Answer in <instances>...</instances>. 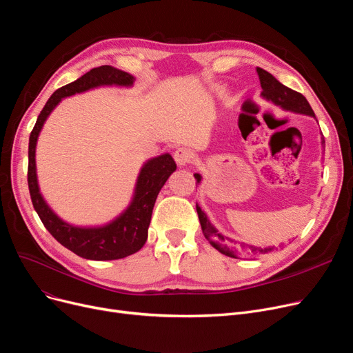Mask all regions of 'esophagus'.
<instances>
[{
    "instance_id": "esophagus-1",
    "label": "esophagus",
    "mask_w": 353,
    "mask_h": 353,
    "mask_svg": "<svg viewBox=\"0 0 353 353\" xmlns=\"http://www.w3.org/2000/svg\"><path fill=\"white\" fill-rule=\"evenodd\" d=\"M174 161L177 163V165H180V167H183V165H186V164H189L190 163V160H192V153L188 150V148H177V150L174 152Z\"/></svg>"
}]
</instances>
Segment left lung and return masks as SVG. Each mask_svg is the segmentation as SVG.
I'll list each match as a JSON object with an SVG mask.
<instances>
[{"label":"left lung","instance_id":"left-lung-1","mask_svg":"<svg viewBox=\"0 0 353 353\" xmlns=\"http://www.w3.org/2000/svg\"><path fill=\"white\" fill-rule=\"evenodd\" d=\"M256 71H257V76H259V80H261V85H262L261 96L265 100L272 101L274 105L281 107L286 111H292V113H299V114L314 117V113H313L310 104L301 94V92H296V91L290 90L289 87L283 85L281 81H277L270 72H268L266 70H263L261 67H257ZM314 119H316V117H314ZM321 143H322V145L325 144L323 136L321 139ZM194 179L197 180L196 184H199L201 181V174L194 173ZM196 210H197V214H199L203 234H205V237L209 240V243L216 250H219L220 253H223L229 257L239 259L240 256L263 254V253H269V252L273 250V248H263V249L262 248H254V246H249V249L236 248L234 245H232V240L229 237L221 234L212 225V221L209 220L208 214L205 213V210H201V208L197 205V203H196Z\"/></svg>","mask_w":353,"mask_h":353}]
</instances>
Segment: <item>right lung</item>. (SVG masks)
I'll return each mask as SVG.
<instances>
[{
	"label": "right lung",
	"instance_id": "right-lung-1",
	"mask_svg": "<svg viewBox=\"0 0 353 353\" xmlns=\"http://www.w3.org/2000/svg\"><path fill=\"white\" fill-rule=\"evenodd\" d=\"M134 76L111 65H101L85 72L48 99L30 134L28 143V189L32 206L46 229L68 250L90 261H116L139 252L147 240L148 226L156 199L167 179L176 172V163L169 153L148 159L139 172L133 197L128 206L113 220L100 226H77L63 220L46 201L39 186L35 148L43 125L63 99L99 87H125L134 84Z\"/></svg>",
	"mask_w": 353,
	"mask_h": 353
}]
</instances>
